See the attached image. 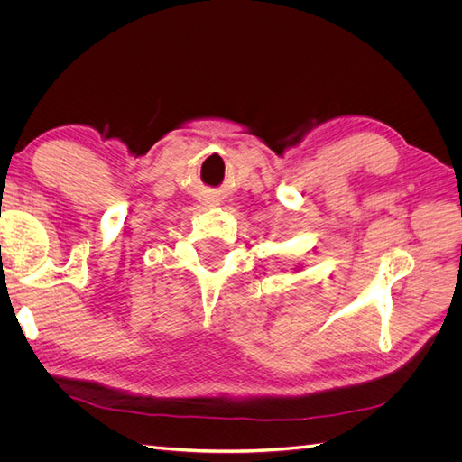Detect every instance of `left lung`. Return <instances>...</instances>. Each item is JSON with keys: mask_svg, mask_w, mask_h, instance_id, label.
Here are the masks:
<instances>
[{"mask_svg": "<svg viewBox=\"0 0 462 462\" xmlns=\"http://www.w3.org/2000/svg\"><path fill=\"white\" fill-rule=\"evenodd\" d=\"M302 268H300V265H297V268H295V272H300Z\"/></svg>", "mask_w": 462, "mask_h": 462, "instance_id": "obj_1", "label": "left lung"}]
</instances>
